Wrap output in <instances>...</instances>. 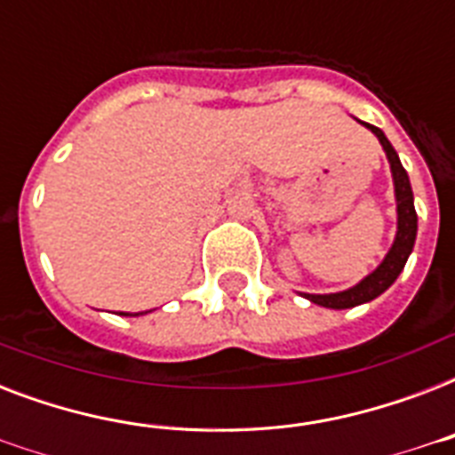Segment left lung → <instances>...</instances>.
Segmentation results:
<instances>
[{"mask_svg":"<svg viewBox=\"0 0 455 455\" xmlns=\"http://www.w3.org/2000/svg\"><path fill=\"white\" fill-rule=\"evenodd\" d=\"M368 130L373 132L375 137L380 139L382 148L387 151L389 164H392V174H395V191H396V212H399V231H396L395 245L385 257V262L378 267V269L361 281L359 285H354L345 292H332V295H304L307 299H311L314 304H321V307H328V309H349V307H356V304L371 302L378 295L387 291L389 285L395 283L396 276L402 274L403 264L409 259L411 250H413V243H416V231H418V214L416 207H413V191H411V181L406 170L399 163V156L392 148V144L387 141V137L382 134V130L373 127V124H366Z\"/></svg>","mask_w":455,"mask_h":455,"instance_id":"left-lung-1","label":"left lung"}]
</instances>
